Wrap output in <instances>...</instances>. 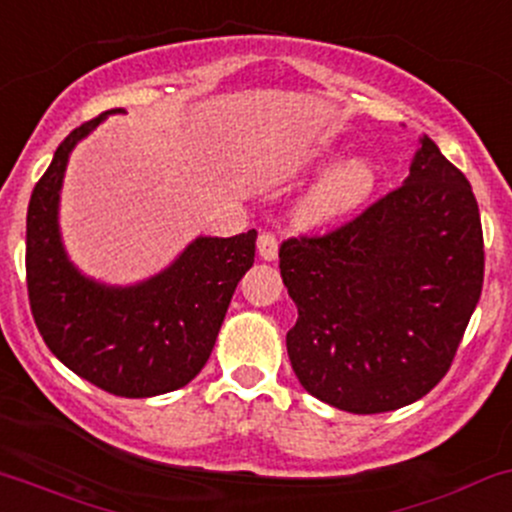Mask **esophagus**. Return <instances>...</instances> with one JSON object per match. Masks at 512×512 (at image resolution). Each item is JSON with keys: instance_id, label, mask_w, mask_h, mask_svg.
I'll return each instance as SVG.
<instances>
[{"instance_id": "esophagus-1", "label": "esophagus", "mask_w": 512, "mask_h": 512, "mask_svg": "<svg viewBox=\"0 0 512 512\" xmlns=\"http://www.w3.org/2000/svg\"><path fill=\"white\" fill-rule=\"evenodd\" d=\"M257 252H260L262 260H267V262L277 260V255H279L277 238H274L272 233H262L260 238H257Z\"/></svg>"}]
</instances>
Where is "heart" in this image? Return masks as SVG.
I'll return each instance as SVG.
<instances>
[{"label": "heart", "instance_id": "1", "mask_svg": "<svg viewBox=\"0 0 512 512\" xmlns=\"http://www.w3.org/2000/svg\"><path fill=\"white\" fill-rule=\"evenodd\" d=\"M376 189V167L367 157H350L330 167L323 177L303 194L296 206V221L306 228L325 226L347 213L357 211Z\"/></svg>", "mask_w": 512, "mask_h": 512}]
</instances>
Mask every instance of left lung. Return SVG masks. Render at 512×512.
Returning <instances> with one entry per match:
<instances>
[{
	"label": "left lung",
	"mask_w": 512,
	"mask_h": 512,
	"mask_svg": "<svg viewBox=\"0 0 512 512\" xmlns=\"http://www.w3.org/2000/svg\"><path fill=\"white\" fill-rule=\"evenodd\" d=\"M279 269L303 389L347 413L396 411L440 384L479 303V204L423 136L401 187L330 233L284 240Z\"/></svg>",
	"instance_id": "8db88e82"
}]
</instances>
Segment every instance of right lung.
Here are the masks:
<instances>
[{
    "mask_svg": "<svg viewBox=\"0 0 512 512\" xmlns=\"http://www.w3.org/2000/svg\"><path fill=\"white\" fill-rule=\"evenodd\" d=\"M82 123L55 150L26 216V286L38 333L67 369L126 398L182 389L204 369L233 291L255 262L257 230L196 238L155 277L106 286L67 260L58 204L72 148L109 114Z\"/></svg>",
    "mask_w": 512,
    "mask_h": 512,
    "instance_id": "1",
    "label": "right lung"
}]
</instances>
